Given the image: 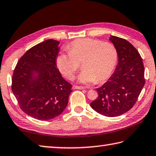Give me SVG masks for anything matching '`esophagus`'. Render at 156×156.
<instances>
[{
	"label": "esophagus",
	"mask_w": 156,
	"mask_h": 156,
	"mask_svg": "<svg viewBox=\"0 0 156 156\" xmlns=\"http://www.w3.org/2000/svg\"><path fill=\"white\" fill-rule=\"evenodd\" d=\"M73 89H78V90H83L84 87H81V86H78V85H73Z\"/></svg>",
	"instance_id": "34e87169"
}]
</instances>
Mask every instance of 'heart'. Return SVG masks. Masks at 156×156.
Returning a JSON list of instances; mask_svg holds the SVG:
<instances>
[{
  "instance_id": "obj_1",
  "label": "heart",
  "mask_w": 156,
  "mask_h": 156,
  "mask_svg": "<svg viewBox=\"0 0 156 156\" xmlns=\"http://www.w3.org/2000/svg\"><path fill=\"white\" fill-rule=\"evenodd\" d=\"M56 58L60 72L73 80L81 62L83 70L78 80L84 84L102 83L110 78L117 65L118 53L113 44L98 39L85 38L74 40Z\"/></svg>"
}]
</instances>
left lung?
Here are the masks:
<instances>
[{
  "instance_id": "1",
  "label": "left lung",
  "mask_w": 156,
  "mask_h": 156,
  "mask_svg": "<svg viewBox=\"0 0 156 156\" xmlns=\"http://www.w3.org/2000/svg\"><path fill=\"white\" fill-rule=\"evenodd\" d=\"M118 53L115 72L102 87L98 96L90 103L96 112L106 117H117L135 104L145 83L144 67L139 52L127 40L111 35Z\"/></svg>"
}]
</instances>
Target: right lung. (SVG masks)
Segmentation results:
<instances>
[{"label":"right lung","instance_id":"obj_1","mask_svg":"<svg viewBox=\"0 0 156 156\" xmlns=\"http://www.w3.org/2000/svg\"><path fill=\"white\" fill-rule=\"evenodd\" d=\"M59 44L48 39L32 47L19 59L12 75V90L19 107L39 120L60 115L72 91L57 68Z\"/></svg>","mask_w":156,"mask_h":156}]
</instances>
